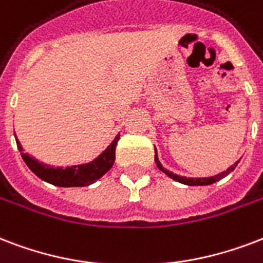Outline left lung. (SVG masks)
<instances>
[{"instance_id":"obj_1","label":"left lung","mask_w":263,"mask_h":263,"mask_svg":"<svg viewBox=\"0 0 263 263\" xmlns=\"http://www.w3.org/2000/svg\"><path fill=\"white\" fill-rule=\"evenodd\" d=\"M154 161H156V164H157L158 170H160V171H163L165 175L170 176V178H172V179L176 180V182H179V183H183V185H189V186L212 185V183H214V182H216V180H219V179H222V178H225L226 175H229L230 172L233 171L234 168L237 167V164L240 163V160H238V161H236V163H234L232 167L228 168L226 171L220 172V174H218V175H215V176H210V178H186V176H179V175H176V174H172V172H170L168 170H165V168L161 165V163H160V160H158L157 150H156Z\"/></svg>"}]
</instances>
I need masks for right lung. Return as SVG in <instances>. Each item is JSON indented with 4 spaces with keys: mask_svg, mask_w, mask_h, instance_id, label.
Segmentation results:
<instances>
[{
    "mask_svg": "<svg viewBox=\"0 0 263 263\" xmlns=\"http://www.w3.org/2000/svg\"><path fill=\"white\" fill-rule=\"evenodd\" d=\"M120 139L118 134L114 140L106 147L105 152L92 160L91 163L80 164V165H71V167H51L48 164L40 163L38 160L25 153V150L20 145V142L16 138V145L19 149L23 161L27 164V167L40 178L48 183L62 187H80V186H89L93 182L102 178L110 168L113 167L116 160V146Z\"/></svg>",
    "mask_w": 263,
    "mask_h": 263,
    "instance_id": "1",
    "label": "right lung"
}]
</instances>
